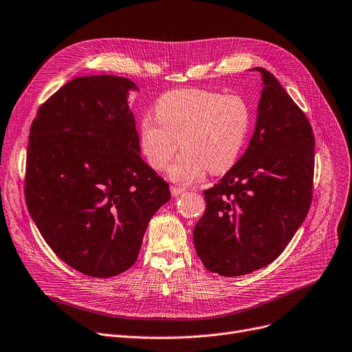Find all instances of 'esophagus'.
Listing matches in <instances>:
<instances>
[{
	"label": "esophagus",
	"mask_w": 352,
	"mask_h": 352,
	"mask_svg": "<svg viewBox=\"0 0 352 352\" xmlns=\"http://www.w3.org/2000/svg\"><path fill=\"white\" fill-rule=\"evenodd\" d=\"M184 191V188H179V187H171V194H173V197H178V195H181Z\"/></svg>",
	"instance_id": "34e87169"
}]
</instances>
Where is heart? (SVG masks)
<instances>
[{
  "label": "heart",
  "mask_w": 352,
  "mask_h": 352,
  "mask_svg": "<svg viewBox=\"0 0 352 352\" xmlns=\"http://www.w3.org/2000/svg\"><path fill=\"white\" fill-rule=\"evenodd\" d=\"M251 125L244 98L235 94L184 88L165 92L154 113L138 124L141 153L154 170L164 171L181 145L182 153L170 166L175 182L188 184L208 173L224 174L241 155Z\"/></svg>",
  "instance_id": "obj_1"
}]
</instances>
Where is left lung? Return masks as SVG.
<instances>
[{
  "label": "left lung",
  "mask_w": 352,
  "mask_h": 352,
  "mask_svg": "<svg viewBox=\"0 0 352 352\" xmlns=\"http://www.w3.org/2000/svg\"><path fill=\"white\" fill-rule=\"evenodd\" d=\"M263 91L247 151L210 190L194 228L204 267L223 276L271 264L301 227L312 199V128L272 74L261 67Z\"/></svg>",
  "instance_id": "obj_1"
}]
</instances>
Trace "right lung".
<instances>
[{
    "label": "right lung",
    "mask_w": 352,
    "mask_h": 352,
    "mask_svg": "<svg viewBox=\"0 0 352 352\" xmlns=\"http://www.w3.org/2000/svg\"><path fill=\"white\" fill-rule=\"evenodd\" d=\"M129 91L138 87L124 77L74 78L30 129V215L58 258L97 278L134 265L148 223L171 198L141 158Z\"/></svg>",
    "instance_id": "add662e5"
}]
</instances>
